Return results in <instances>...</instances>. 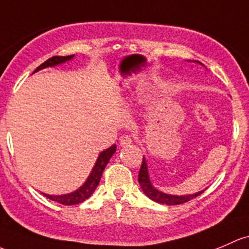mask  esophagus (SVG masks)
<instances>
[{"label": "esophagus", "mask_w": 249, "mask_h": 249, "mask_svg": "<svg viewBox=\"0 0 249 249\" xmlns=\"http://www.w3.org/2000/svg\"><path fill=\"white\" fill-rule=\"evenodd\" d=\"M119 143H120V145H122V146H126V145L131 144V143H132L131 136H130V135H123V136H120Z\"/></svg>", "instance_id": "obj_1"}]
</instances>
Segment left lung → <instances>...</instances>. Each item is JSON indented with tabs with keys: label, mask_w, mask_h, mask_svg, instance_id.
<instances>
[{
	"label": "left lung",
	"mask_w": 249,
	"mask_h": 249,
	"mask_svg": "<svg viewBox=\"0 0 249 249\" xmlns=\"http://www.w3.org/2000/svg\"><path fill=\"white\" fill-rule=\"evenodd\" d=\"M196 63H199L198 61H193ZM138 182L141 184V188L144 192V195L148 198H150L151 200L156 201V203L160 204H167V205H178V204H184L186 201L193 199V198L198 197V196L203 193V191H199V192H196L193 195H185V196H174V195H168V193L161 192V191L158 190L151 182L150 177H149V171H148V163H146V160L144 156H143L142 166H141L140 174H138Z\"/></svg>",
	"instance_id": "8db88e82"
}]
</instances>
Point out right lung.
Returning <instances> with one entry per match:
<instances>
[{
	"instance_id": "right-lung-1",
	"label": "right lung",
	"mask_w": 249,
	"mask_h": 249,
	"mask_svg": "<svg viewBox=\"0 0 249 249\" xmlns=\"http://www.w3.org/2000/svg\"><path fill=\"white\" fill-rule=\"evenodd\" d=\"M74 57H75V54H71V56L51 57V58H49L48 61L44 62L43 64L39 65L35 71H33V74L36 71H39V70L45 69V68L57 67V65L63 64V63L71 61ZM116 150H117V145L113 144L112 146H109L108 149H106V150L101 151V153L99 154L98 159H96V161H95V164H94L90 174L88 175L87 180H86V181L83 182L82 186L78 187L76 191L67 193V195H61V196L46 195V193H43V195L45 196L46 198H49L50 200H53V201H56V203L63 204V205H75V204H80V203H82V201H85L86 199H88V198L93 195L94 191L96 190V187H98L105 167H106V164L108 163L109 159L112 158V155L116 153Z\"/></svg>"
}]
</instances>
